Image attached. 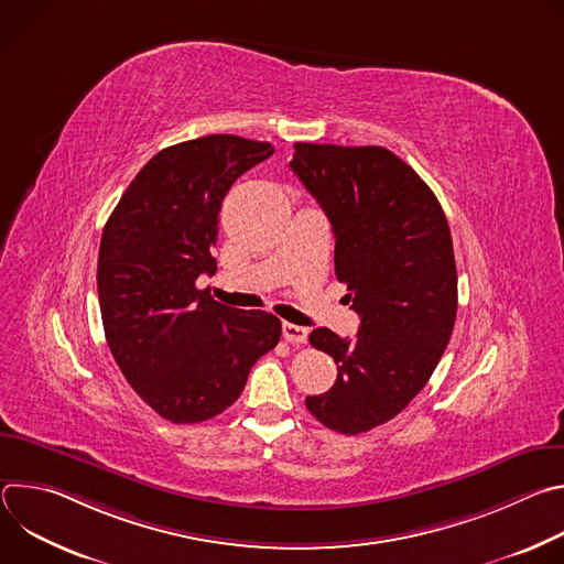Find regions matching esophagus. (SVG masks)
Returning <instances> with one entry per match:
<instances>
[{
  "mask_svg": "<svg viewBox=\"0 0 564 564\" xmlns=\"http://www.w3.org/2000/svg\"><path fill=\"white\" fill-rule=\"evenodd\" d=\"M283 337H285V341H290V344H305L307 341V328H303V326H294V324H283Z\"/></svg>",
  "mask_w": 564,
  "mask_h": 564,
  "instance_id": "34e87169",
  "label": "esophagus"
}]
</instances>
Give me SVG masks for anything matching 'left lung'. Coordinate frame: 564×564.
<instances>
[{
	"label": "left lung",
	"mask_w": 564,
	"mask_h": 564,
	"mask_svg": "<svg viewBox=\"0 0 564 564\" xmlns=\"http://www.w3.org/2000/svg\"><path fill=\"white\" fill-rule=\"evenodd\" d=\"M290 167L333 225L335 272L361 316L355 339L312 330L337 381L305 406L337 433H366L411 404L448 346L457 312L451 229L431 187L383 147L296 142Z\"/></svg>",
	"instance_id": "8db88e82"
}]
</instances>
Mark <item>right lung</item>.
Segmentation results:
<instances>
[{"instance_id": "right-lung-1", "label": "right lung", "mask_w": 564, "mask_h": 564, "mask_svg": "<svg viewBox=\"0 0 564 564\" xmlns=\"http://www.w3.org/2000/svg\"><path fill=\"white\" fill-rule=\"evenodd\" d=\"M270 142L216 133L158 151L111 212L98 254L109 350L147 406L174 424L220 415L252 366L281 339V321L236 310L196 288L216 272L218 212Z\"/></svg>"}]
</instances>
